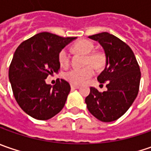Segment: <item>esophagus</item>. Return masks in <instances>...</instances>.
<instances>
[{"instance_id":"34e87169","label":"esophagus","mask_w":151,"mask_h":151,"mask_svg":"<svg viewBox=\"0 0 151 151\" xmlns=\"http://www.w3.org/2000/svg\"><path fill=\"white\" fill-rule=\"evenodd\" d=\"M70 87H71V89H72V90H74V89H78L80 86H77V85H71V86H70Z\"/></svg>"}]
</instances>
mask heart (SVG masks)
I'll return each mask as SVG.
<instances>
[{
    "instance_id": "heart-1",
    "label": "heart",
    "mask_w": 151,
    "mask_h": 151,
    "mask_svg": "<svg viewBox=\"0 0 151 151\" xmlns=\"http://www.w3.org/2000/svg\"><path fill=\"white\" fill-rule=\"evenodd\" d=\"M94 49L93 44L88 40H81L73 45V50L77 53L85 55L84 65L81 69H73L65 74V78L74 85H81L94 74V68H99L103 62V57L98 53H91ZM59 62L61 66L65 68L70 65V55L66 49L59 53ZM89 64V66H87Z\"/></svg>"
}]
</instances>
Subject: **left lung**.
I'll return each mask as SVG.
<instances>
[{"label": "left lung", "instance_id": "1", "mask_svg": "<svg viewBox=\"0 0 151 151\" xmlns=\"http://www.w3.org/2000/svg\"><path fill=\"white\" fill-rule=\"evenodd\" d=\"M97 41L106 55V65L98 76L100 83L107 81V90L100 92L91 87L86 97L87 109L101 122H113L123 116L135 100L141 73L130 47L107 32L89 36Z\"/></svg>", "mask_w": 151, "mask_h": 151}]
</instances>
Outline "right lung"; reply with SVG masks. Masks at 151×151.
Returning <instances> with one entry per match:
<instances>
[{
	"label": "right lung",
	"instance_id": "1",
	"mask_svg": "<svg viewBox=\"0 0 151 151\" xmlns=\"http://www.w3.org/2000/svg\"><path fill=\"white\" fill-rule=\"evenodd\" d=\"M76 38L40 32L23 41L15 51L9 80L17 102L33 119L48 120L65 106L70 84L58 79L55 86H50L45 79L59 71V53Z\"/></svg>",
	"mask_w": 151,
	"mask_h": 151
}]
</instances>
